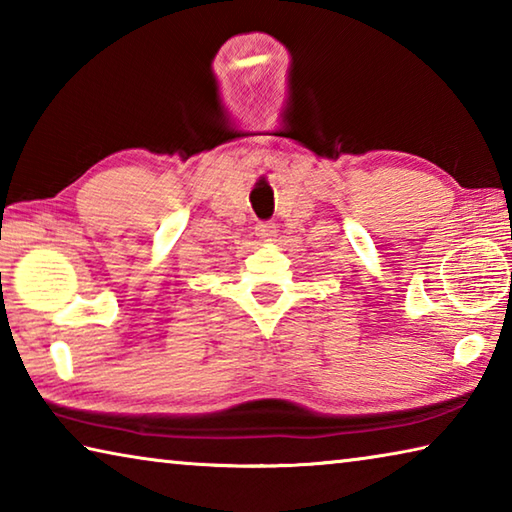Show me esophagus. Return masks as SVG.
Listing matches in <instances>:
<instances>
[{
  "instance_id": "1",
  "label": "esophagus",
  "mask_w": 512,
  "mask_h": 512,
  "mask_svg": "<svg viewBox=\"0 0 512 512\" xmlns=\"http://www.w3.org/2000/svg\"><path fill=\"white\" fill-rule=\"evenodd\" d=\"M255 235L266 241V244H271V241H275L277 237V225L275 223H259L255 228Z\"/></svg>"
}]
</instances>
